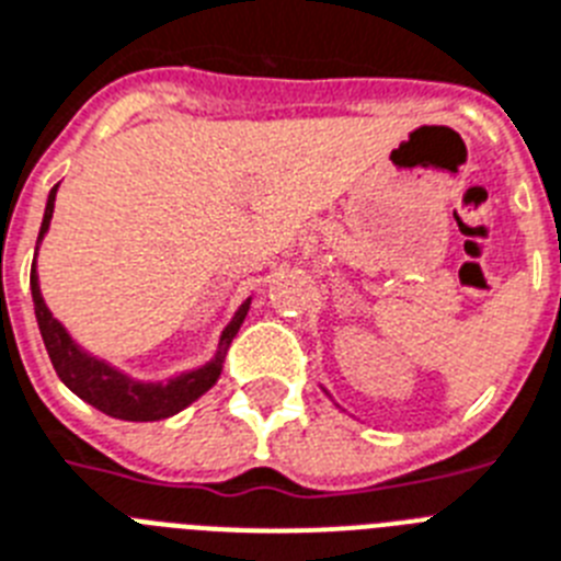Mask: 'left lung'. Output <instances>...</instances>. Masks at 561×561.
Instances as JSON below:
<instances>
[{"label": "left lung", "mask_w": 561, "mask_h": 561, "mask_svg": "<svg viewBox=\"0 0 561 561\" xmlns=\"http://www.w3.org/2000/svg\"><path fill=\"white\" fill-rule=\"evenodd\" d=\"M325 394H328V391H325Z\"/></svg>", "instance_id": "1"}]
</instances>
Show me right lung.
Wrapping results in <instances>:
<instances>
[{"instance_id":"obj_1","label":"right lung","mask_w":561,"mask_h":561,"mask_svg":"<svg viewBox=\"0 0 561 561\" xmlns=\"http://www.w3.org/2000/svg\"><path fill=\"white\" fill-rule=\"evenodd\" d=\"M57 186L48 193V202H45V216L43 227H39V239H36V250H39V241L45 239L48 227H51ZM31 296H34L36 325H39V334H43L45 352L51 357V366L59 375V380L75 391L77 398H83L85 403H91V407L100 409L108 417L138 423L172 417V414L190 407L193 400L202 398L204 391L213 389L218 377H221V368H225L227 348H230L233 336L239 334L241 322H244L250 311V299H244L239 305V311L233 313V320L227 322V328L218 336L216 357L209 359V363L193 368V371H181V375L170 377V380L147 383V380H135V377L123 375L121 368H115L112 363L89 354L75 336L68 334L66 325L45 305L43 290H39V276H36V256L34 267H31Z\"/></svg>"}]
</instances>
